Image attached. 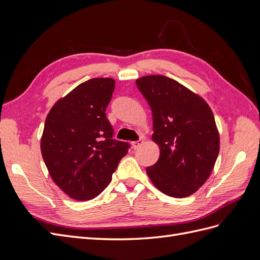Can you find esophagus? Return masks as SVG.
Segmentation results:
<instances>
[{"label":"esophagus","mask_w":260,"mask_h":260,"mask_svg":"<svg viewBox=\"0 0 260 260\" xmlns=\"http://www.w3.org/2000/svg\"><path fill=\"white\" fill-rule=\"evenodd\" d=\"M143 144V140H139V141H135V142H132V147L135 148V149H137V148H139L141 145Z\"/></svg>","instance_id":"1"}]
</instances>
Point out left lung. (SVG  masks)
Returning a JSON list of instances; mask_svg holds the SVG:
<instances>
[{
  "instance_id": "1",
  "label": "left lung",
  "mask_w": 260,
  "mask_h": 260,
  "mask_svg": "<svg viewBox=\"0 0 260 260\" xmlns=\"http://www.w3.org/2000/svg\"><path fill=\"white\" fill-rule=\"evenodd\" d=\"M136 82L152 109V139L160 149L147 176L164 194L190 196L206 182L219 154L214 114L200 95L171 78L151 75Z\"/></svg>"
}]
</instances>
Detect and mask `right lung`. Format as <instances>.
Here are the masks:
<instances>
[{"label":"right lung","mask_w":260,"mask_h":260,"mask_svg":"<svg viewBox=\"0 0 260 260\" xmlns=\"http://www.w3.org/2000/svg\"><path fill=\"white\" fill-rule=\"evenodd\" d=\"M112 78H93L58 100L45 119L41 153L49 174L69 198L89 201L109 184L129 143L113 139L106 107Z\"/></svg>","instance_id":"add662e5"}]
</instances>
